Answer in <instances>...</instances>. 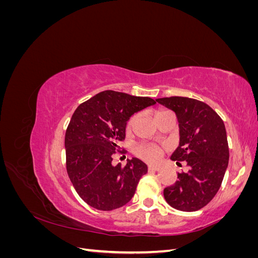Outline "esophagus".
<instances>
[{"label":"esophagus","instance_id":"esophagus-1","mask_svg":"<svg viewBox=\"0 0 258 258\" xmlns=\"http://www.w3.org/2000/svg\"><path fill=\"white\" fill-rule=\"evenodd\" d=\"M147 170H148V172H155V171H159L160 168L157 166H148Z\"/></svg>","mask_w":258,"mask_h":258}]
</instances>
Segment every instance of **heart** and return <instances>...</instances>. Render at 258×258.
<instances>
[{
  "label": "heart",
  "mask_w": 258,
  "mask_h": 258,
  "mask_svg": "<svg viewBox=\"0 0 258 258\" xmlns=\"http://www.w3.org/2000/svg\"><path fill=\"white\" fill-rule=\"evenodd\" d=\"M159 113V112H158ZM135 117H131V118L127 122V128L130 129L132 127V123H134ZM135 153L140 158H142L145 161L148 162H156L158 161L160 156H161V150L156 145L153 144H140L135 148Z\"/></svg>",
  "instance_id": "1"
}]
</instances>
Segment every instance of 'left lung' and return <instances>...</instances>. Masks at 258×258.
Returning a JSON list of instances; mask_svg holds the SVG:
<instances>
[{
  "mask_svg": "<svg viewBox=\"0 0 258 258\" xmlns=\"http://www.w3.org/2000/svg\"><path fill=\"white\" fill-rule=\"evenodd\" d=\"M173 111L179 127V145L171 159L186 161L188 171L163 189L168 204L192 212L207 206L218 191L228 167L229 148L224 121L205 102L186 97L156 99ZM181 165V163H179Z\"/></svg>",
  "mask_w": 258,
  "mask_h": 258,
  "instance_id": "obj_1",
  "label": "left lung"
}]
</instances>
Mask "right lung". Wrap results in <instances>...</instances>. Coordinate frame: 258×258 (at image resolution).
<instances>
[{
  "mask_svg": "<svg viewBox=\"0 0 258 258\" xmlns=\"http://www.w3.org/2000/svg\"><path fill=\"white\" fill-rule=\"evenodd\" d=\"M156 104L148 97L105 90L76 108L66 131L67 171L75 190L90 207L118 209L131 200L147 172L138 158L124 167L112 165V156L126 136L127 121L135 113Z\"/></svg>",
  "mask_w": 258,
  "mask_h": 258,
  "instance_id": "add662e5",
  "label": "right lung"
}]
</instances>
